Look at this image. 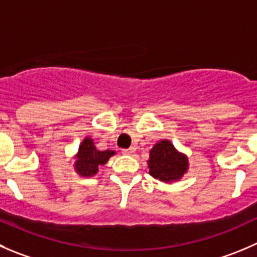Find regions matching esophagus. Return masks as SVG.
<instances>
[{"label": "esophagus", "instance_id": "1", "mask_svg": "<svg viewBox=\"0 0 257 257\" xmlns=\"http://www.w3.org/2000/svg\"><path fill=\"white\" fill-rule=\"evenodd\" d=\"M134 152H136V149L133 147L128 149H123V154H125V156H132V154H134Z\"/></svg>", "mask_w": 257, "mask_h": 257}]
</instances>
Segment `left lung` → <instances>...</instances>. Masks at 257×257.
Returning <instances> with one entry per match:
<instances>
[{
	"instance_id": "left-lung-1",
	"label": "left lung",
	"mask_w": 257,
	"mask_h": 257,
	"mask_svg": "<svg viewBox=\"0 0 257 257\" xmlns=\"http://www.w3.org/2000/svg\"><path fill=\"white\" fill-rule=\"evenodd\" d=\"M188 167L186 154L177 151L168 139L159 141L149 151V174L164 183L179 181L187 173Z\"/></svg>"
}]
</instances>
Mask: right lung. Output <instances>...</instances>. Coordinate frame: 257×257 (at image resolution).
I'll list each match as a JSON object with an SVG mask.
<instances>
[{
  "mask_svg": "<svg viewBox=\"0 0 257 257\" xmlns=\"http://www.w3.org/2000/svg\"><path fill=\"white\" fill-rule=\"evenodd\" d=\"M114 154L115 152L110 149L106 151L96 149L93 139L90 137H85L79 146L78 153L74 157L75 159L74 169L81 177H93L98 173L99 167L108 163L109 158Z\"/></svg>",
  "mask_w": 257,
  "mask_h": 257,
  "instance_id": "add662e5",
  "label": "right lung"
}]
</instances>
